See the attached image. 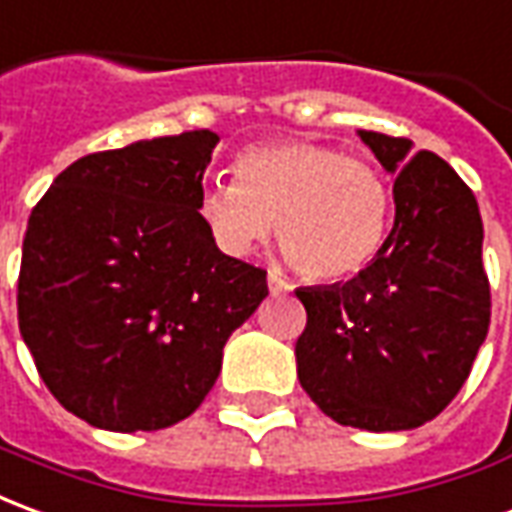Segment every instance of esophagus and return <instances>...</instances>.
Wrapping results in <instances>:
<instances>
[{"label":"esophagus","mask_w":512,"mask_h":512,"mask_svg":"<svg viewBox=\"0 0 512 512\" xmlns=\"http://www.w3.org/2000/svg\"><path fill=\"white\" fill-rule=\"evenodd\" d=\"M267 286H270V292H273V295H286V292L292 289L289 281L284 278V273H281V270H275V267L267 273Z\"/></svg>","instance_id":"1"}]
</instances>
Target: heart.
<instances>
[{
  "instance_id": "1",
  "label": "heart",
  "mask_w": 512,
  "mask_h": 512,
  "mask_svg": "<svg viewBox=\"0 0 512 512\" xmlns=\"http://www.w3.org/2000/svg\"><path fill=\"white\" fill-rule=\"evenodd\" d=\"M237 181L206 184L198 201L206 234L226 256H248L273 231L308 278L364 270L389 223V187L364 159L322 143L286 140L245 151Z\"/></svg>"
}]
</instances>
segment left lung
Masks as SVG:
<instances>
[{
    "instance_id": "obj_1",
    "label": "left lung",
    "mask_w": 512,
    "mask_h": 512,
    "mask_svg": "<svg viewBox=\"0 0 512 512\" xmlns=\"http://www.w3.org/2000/svg\"><path fill=\"white\" fill-rule=\"evenodd\" d=\"M397 176L394 228L347 284L303 286L297 378L325 416L369 433L436 419L466 383L491 322L474 192L405 137L358 132Z\"/></svg>"
}]
</instances>
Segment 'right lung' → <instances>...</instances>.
Listing matches in <instances>:
<instances>
[{"mask_svg": "<svg viewBox=\"0 0 512 512\" xmlns=\"http://www.w3.org/2000/svg\"><path fill=\"white\" fill-rule=\"evenodd\" d=\"M209 129L76 159L32 209L18 328L65 411L112 433L187 419L228 336L267 297L262 267L206 234Z\"/></svg>", "mask_w": 512, "mask_h": 512, "instance_id": "right-lung-1", "label": "right lung"}]
</instances>
